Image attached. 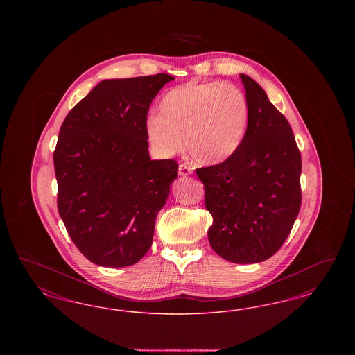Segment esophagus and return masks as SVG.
<instances>
[{"label":"esophagus","instance_id":"esophagus-1","mask_svg":"<svg viewBox=\"0 0 355 355\" xmlns=\"http://www.w3.org/2000/svg\"><path fill=\"white\" fill-rule=\"evenodd\" d=\"M191 173H193V169H191L189 165H186V164H181V165L178 166V174H180V175L186 177V175H190Z\"/></svg>","mask_w":355,"mask_h":355}]
</instances>
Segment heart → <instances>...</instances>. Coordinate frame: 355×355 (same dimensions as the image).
Wrapping results in <instances>:
<instances>
[{
  "mask_svg": "<svg viewBox=\"0 0 355 355\" xmlns=\"http://www.w3.org/2000/svg\"><path fill=\"white\" fill-rule=\"evenodd\" d=\"M159 113L145 123L148 139L164 155L185 145L202 165H217L241 148L250 122V105L236 85L223 81H190L168 92Z\"/></svg>",
  "mask_w": 355,
  "mask_h": 355,
  "instance_id": "heart-1",
  "label": "heart"
}]
</instances>
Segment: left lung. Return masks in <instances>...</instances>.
<instances>
[{"instance_id": "obj_1", "label": "left lung", "mask_w": 355, "mask_h": 355, "mask_svg": "<svg viewBox=\"0 0 355 355\" xmlns=\"http://www.w3.org/2000/svg\"><path fill=\"white\" fill-rule=\"evenodd\" d=\"M250 122L238 152L218 165L196 169L213 217L207 238L234 263H257L277 253L301 209V152L286 117L265 90L241 74Z\"/></svg>"}]
</instances>
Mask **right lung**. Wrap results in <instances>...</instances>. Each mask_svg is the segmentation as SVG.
<instances>
[{"mask_svg": "<svg viewBox=\"0 0 355 355\" xmlns=\"http://www.w3.org/2000/svg\"><path fill=\"white\" fill-rule=\"evenodd\" d=\"M174 77L105 80L64 121L54 149L57 207L68 234L100 266L135 265L178 175L174 159L149 157L145 130L154 97Z\"/></svg>", "mask_w": 355, "mask_h": 355, "instance_id": "1", "label": "right lung"}]
</instances>
